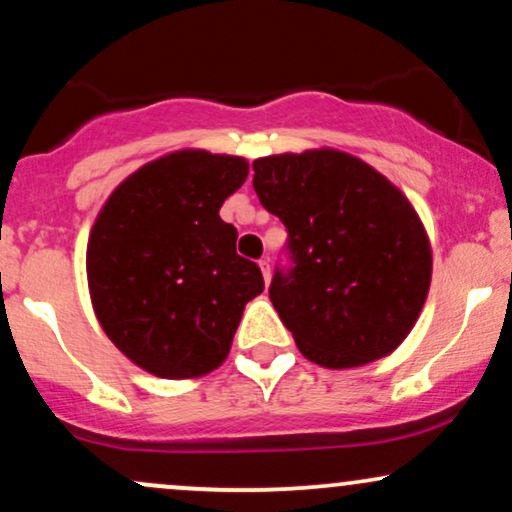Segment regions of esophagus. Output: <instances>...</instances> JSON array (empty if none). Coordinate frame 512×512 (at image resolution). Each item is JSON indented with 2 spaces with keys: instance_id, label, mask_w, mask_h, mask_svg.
<instances>
[{
  "instance_id": "esophagus-1",
  "label": "esophagus",
  "mask_w": 512,
  "mask_h": 512,
  "mask_svg": "<svg viewBox=\"0 0 512 512\" xmlns=\"http://www.w3.org/2000/svg\"><path fill=\"white\" fill-rule=\"evenodd\" d=\"M260 269H262L264 281H267V284H269V279H272V267H269V260H267V257H262V260H260Z\"/></svg>"
}]
</instances>
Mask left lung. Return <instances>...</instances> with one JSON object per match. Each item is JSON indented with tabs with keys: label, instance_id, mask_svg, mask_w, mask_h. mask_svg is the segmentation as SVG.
<instances>
[{
	"label": "left lung",
	"instance_id": "8db88e82",
	"mask_svg": "<svg viewBox=\"0 0 512 512\" xmlns=\"http://www.w3.org/2000/svg\"><path fill=\"white\" fill-rule=\"evenodd\" d=\"M252 187L286 226L269 298L305 358L354 368L414 327L431 286V245L385 175L334 149L257 158Z\"/></svg>",
	"mask_w": 512,
	"mask_h": 512
}]
</instances>
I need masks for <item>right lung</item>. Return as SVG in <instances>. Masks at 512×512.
Returning a JSON list of instances; mask_svg holds the SVG:
<instances>
[{"label": "right lung", "mask_w": 512, "mask_h": 512, "mask_svg": "<svg viewBox=\"0 0 512 512\" xmlns=\"http://www.w3.org/2000/svg\"><path fill=\"white\" fill-rule=\"evenodd\" d=\"M248 168L238 156L175 151L129 175L93 223L86 272L98 322L158 378L221 366L245 303L264 289L219 216Z\"/></svg>", "instance_id": "add662e5"}]
</instances>
